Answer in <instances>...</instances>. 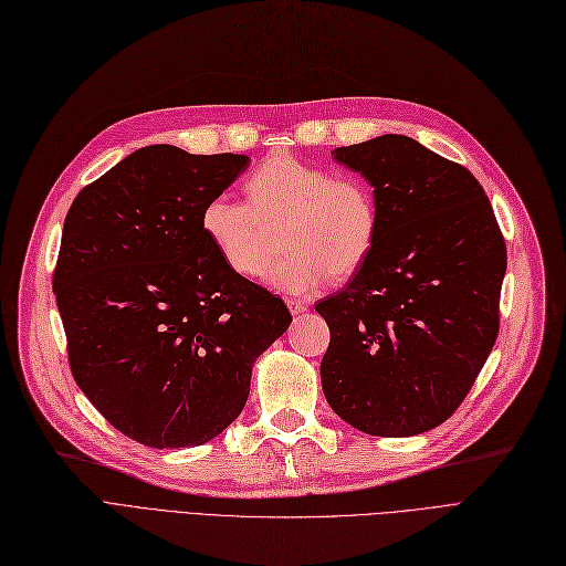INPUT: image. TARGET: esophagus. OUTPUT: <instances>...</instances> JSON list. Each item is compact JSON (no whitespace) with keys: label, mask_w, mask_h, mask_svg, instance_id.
<instances>
[{"label":"esophagus","mask_w":566,"mask_h":566,"mask_svg":"<svg viewBox=\"0 0 566 566\" xmlns=\"http://www.w3.org/2000/svg\"><path fill=\"white\" fill-rule=\"evenodd\" d=\"M287 308L292 311V314H304V311H306V304L302 302V300H287Z\"/></svg>","instance_id":"34e87169"}]
</instances>
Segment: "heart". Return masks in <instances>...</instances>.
<instances>
[{
  "label": "heart",
  "instance_id": "heart-1",
  "mask_svg": "<svg viewBox=\"0 0 566 566\" xmlns=\"http://www.w3.org/2000/svg\"><path fill=\"white\" fill-rule=\"evenodd\" d=\"M245 199L212 197L201 229L233 274H262L274 231L285 255L266 271L276 290L306 295L333 281H348L373 258L381 212L377 193L354 172L271 154L245 180Z\"/></svg>",
  "mask_w": 566,
  "mask_h": 566
}]
</instances>
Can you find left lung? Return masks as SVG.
<instances>
[{
  "instance_id": "left-lung-1",
  "label": "left lung",
  "mask_w": 566,
  "mask_h": 566,
  "mask_svg": "<svg viewBox=\"0 0 566 566\" xmlns=\"http://www.w3.org/2000/svg\"><path fill=\"white\" fill-rule=\"evenodd\" d=\"M375 187L373 258L316 304L329 407L369 436L407 438L450 419L499 337L505 241L475 175L405 135L335 149Z\"/></svg>"
}]
</instances>
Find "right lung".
Segmentation results:
<instances>
[{
    "mask_svg": "<svg viewBox=\"0 0 566 566\" xmlns=\"http://www.w3.org/2000/svg\"><path fill=\"white\" fill-rule=\"evenodd\" d=\"M245 154L133 151L72 201L53 292L76 386L119 433L157 450L220 436L252 363L292 316L233 274L201 229Z\"/></svg>",
    "mask_w": 566,
    "mask_h": 566,
    "instance_id": "1",
    "label": "right lung"
}]
</instances>
